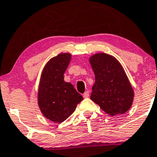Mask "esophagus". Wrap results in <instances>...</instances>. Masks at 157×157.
<instances>
[{
	"instance_id": "esophagus-1",
	"label": "esophagus",
	"mask_w": 157,
	"mask_h": 157,
	"mask_svg": "<svg viewBox=\"0 0 157 157\" xmlns=\"http://www.w3.org/2000/svg\"><path fill=\"white\" fill-rule=\"evenodd\" d=\"M88 97H89V91H88V90H87V91H85V93H84L83 98H88Z\"/></svg>"
}]
</instances>
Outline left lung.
Segmentation results:
<instances>
[{"mask_svg":"<svg viewBox=\"0 0 157 157\" xmlns=\"http://www.w3.org/2000/svg\"><path fill=\"white\" fill-rule=\"evenodd\" d=\"M90 63L95 75L90 99L110 116L126 113L133 103L134 90L120 63L101 53L90 56Z\"/></svg>","mask_w":157,"mask_h":157,"instance_id":"left-lung-1","label":"left lung"}]
</instances>
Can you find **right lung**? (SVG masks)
Instances as JSON below:
<instances>
[{
	"label": "right lung",
	"mask_w": 157,
	"mask_h": 157,
	"mask_svg": "<svg viewBox=\"0 0 157 157\" xmlns=\"http://www.w3.org/2000/svg\"><path fill=\"white\" fill-rule=\"evenodd\" d=\"M71 54H60L50 59L44 68L38 93V106L44 116L54 122H63L83 100L72 84L64 81V72Z\"/></svg>",
	"instance_id": "right-lung-1"
}]
</instances>
